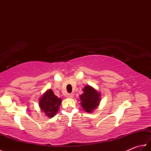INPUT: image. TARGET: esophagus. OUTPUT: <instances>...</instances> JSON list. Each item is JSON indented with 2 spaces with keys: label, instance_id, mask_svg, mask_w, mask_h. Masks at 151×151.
<instances>
[{
  "label": "esophagus",
  "instance_id": "esophagus-1",
  "mask_svg": "<svg viewBox=\"0 0 151 151\" xmlns=\"http://www.w3.org/2000/svg\"><path fill=\"white\" fill-rule=\"evenodd\" d=\"M66 97H67V98L72 99V98L73 97V93H69V94H67V95Z\"/></svg>",
  "mask_w": 151,
  "mask_h": 151
}]
</instances>
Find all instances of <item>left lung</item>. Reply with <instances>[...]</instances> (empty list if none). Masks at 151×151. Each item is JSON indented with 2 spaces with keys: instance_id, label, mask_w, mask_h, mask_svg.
<instances>
[{
  "instance_id": "obj_1",
  "label": "left lung",
  "mask_w": 151,
  "mask_h": 151,
  "mask_svg": "<svg viewBox=\"0 0 151 151\" xmlns=\"http://www.w3.org/2000/svg\"><path fill=\"white\" fill-rule=\"evenodd\" d=\"M83 91L84 93L80 95L81 106L86 111L91 113L99 106L101 101V93L89 86H86Z\"/></svg>"
}]
</instances>
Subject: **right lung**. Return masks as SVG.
I'll return each mask as SVG.
<instances>
[{"mask_svg": "<svg viewBox=\"0 0 151 151\" xmlns=\"http://www.w3.org/2000/svg\"><path fill=\"white\" fill-rule=\"evenodd\" d=\"M61 103V99L54 95L51 89H49L45 93L39 102L41 110L49 117H52L56 114Z\"/></svg>", "mask_w": 151, "mask_h": 151, "instance_id": "obj_1", "label": "right lung"}]
</instances>
